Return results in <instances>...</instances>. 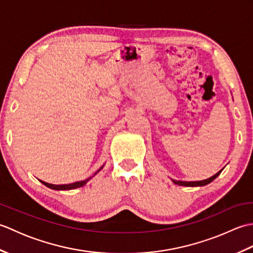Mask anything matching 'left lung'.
Here are the masks:
<instances>
[{"label": "left lung", "mask_w": 253, "mask_h": 253, "mask_svg": "<svg viewBox=\"0 0 253 253\" xmlns=\"http://www.w3.org/2000/svg\"><path fill=\"white\" fill-rule=\"evenodd\" d=\"M223 170V169H222ZM219 170L215 175H213L212 177H210L208 179H204V180H200V181H181V180H173V182L175 185H179V186H186V187H197V186H206L210 182L213 181L214 179L216 178V177L221 174V171Z\"/></svg>", "instance_id": "obj_1"}]
</instances>
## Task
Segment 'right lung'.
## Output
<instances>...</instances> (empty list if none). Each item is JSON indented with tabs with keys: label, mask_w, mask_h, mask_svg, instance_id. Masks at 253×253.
Listing matches in <instances>:
<instances>
[{
	"label": "right lung",
	"mask_w": 253,
	"mask_h": 253,
	"mask_svg": "<svg viewBox=\"0 0 253 253\" xmlns=\"http://www.w3.org/2000/svg\"><path fill=\"white\" fill-rule=\"evenodd\" d=\"M102 168H103V166H102ZM101 168V169H102ZM99 169V170H100ZM98 170V171H99ZM98 171H96V173H98ZM95 173V174H96ZM94 174V175H95ZM89 179H91V177H89V178H87L85 180H82V181H76V182H73V184H68V185H52V184H49V182H45V181H42V180H40L42 184H43L44 186H46V187H49V188H51V189H54V190H71V189H75V188H79V187H83V186H84L85 184H87V182L89 181Z\"/></svg>",
	"instance_id": "1"
}]
</instances>
